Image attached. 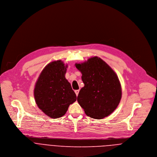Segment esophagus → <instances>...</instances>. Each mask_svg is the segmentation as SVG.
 Returning <instances> with one entry per match:
<instances>
[{"instance_id":"1","label":"esophagus","mask_w":157,"mask_h":157,"mask_svg":"<svg viewBox=\"0 0 157 157\" xmlns=\"http://www.w3.org/2000/svg\"><path fill=\"white\" fill-rule=\"evenodd\" d=\"M75 93H76V96H78V94H79V90H75Z\"/></svg>"}]
</instances>
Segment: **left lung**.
Instances as JSON below:
<instances>
[{
  "label": "left lung",
  "instance_id": "8db88e82",
  "mask_svg": "<svg viewBox=\"0 0 157 157\" xmlns=\"http://www.w3.org/2000/svg\"><path fill=\"white\" fill-rule=\"evenodd\" d=\"M75 66L82 73L84 84L77 101L86 114L101 119L113 113L122 98L121 85L116 73L98 56Z\"/></svg>",
  "mask_w": 157,
  "mask_h": 157
}]
</instances>
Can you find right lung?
<instances>
[{
	"label": "right lung",
	"mask_w": 157,
	"mask_h": 157,
	"mask_svg": "<svg viewBox=\"0 0 157 157\" xmlns=\"http://www.w3.org/2000/svg\"><path fill=\"white\" fill-rule=\"evenodd\" d=\"M68 64L55 61L47 64L40 73L34 89L36 104L47 116L53 119L63 116L76 96L65 78Z\"/></svg>",
	"instance_id": "add662e5"
}]
</instances>
